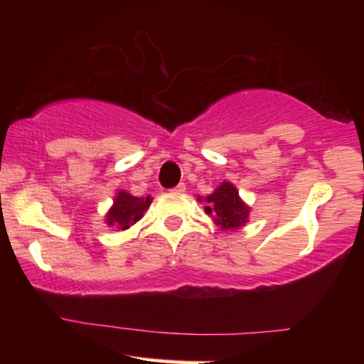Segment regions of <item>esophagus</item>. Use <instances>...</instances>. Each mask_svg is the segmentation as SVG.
<instances>
[{"instance_id":"esophagus-1","label":"esophagus","mask_w":364,"mask_h":364,"mask_svg":"<svg viewBox=\"0 0 364 364\" xmlns=\"http://www.w3.org/2000/svg\"><path fill=\"white\" fill-rule=\"evenodd\" d=\"M173 191H174V193H185L186 185H185V183H179L176 188H173Z\"/></svg>"}]
</instances>
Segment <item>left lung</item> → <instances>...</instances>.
<instances>
[{"mask_svg": "<svg viewBox=\"0 0 364 364\" xmlns=\"http://www.w3.org/2000/svg\"><path fill=\"white\" fill-rule=\"evenodd\" d=\"M205 202V212L212 215L214 223L224 231L240 229L248 223L250 207L241 200L240 191L232 183L224 181L223 185L217 186L214 193L207 196Z\"/></svg>", "mask_w": 364, "mask_h": 364, "instance_id": "left-lung-1", "label": "left lung"}]
</instances>
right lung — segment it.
I'll return each mask as SVG.
<instances>
[{
	"label": "right lung",
	"mask_w": 364,
	"mask_h": 364,
	"mask_svg": "<svg viewBox=\"0 0 364 364\" xmlns=\"http://www.w3.org/2000/svg\"><path fill=\"white\" fill-rule=\"evenodd\" d=\"M152 198L150 196H133L128 191L121 190L116 195L114 203L106 214V224L112 225L119 231H127L129 225H133L136 220L144 217V212L150 207Z\"/></svg>",
	"instance_id": "obj_1"
}]
</instances>
